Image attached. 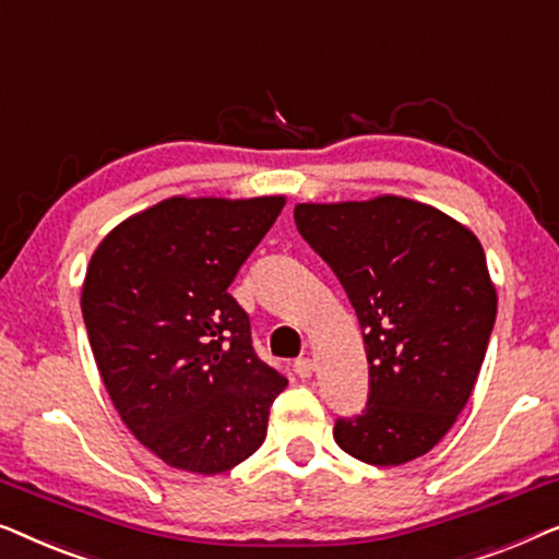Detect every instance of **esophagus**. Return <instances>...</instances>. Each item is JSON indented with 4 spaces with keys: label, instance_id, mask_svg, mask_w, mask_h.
Returning a JSON list of instances; mask_svg holds the SVG:
<instances>
[{
    "label": "esophagus",
    "instance_id": "esophagus-1",
    "mask_svg": "<svg viewBox=\"0 0 559 559\" xmlns=\"http://www.w3.org/2000/svg\"><path fill=\"white\" fill-rule=\"evenodd\" d=\"M294 372L298 374V377H311L313 374V359H309V357H301V359H296L294 361Z\"/></svg>",
    "mask_w": 559,
    "mask_h": 559
}]
</instances>
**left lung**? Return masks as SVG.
I'll return each instance as SVG.
<instances>
[{
	"label": "left lung",
	"mask_w": 559,
	"mask_h": 559,
	"mask_svg": "<svg viewBox=\"0 0 559 559\" xmlns=\"http://www.w3.org/2000/svg\"><path fill=\"white\" fill-rule=\"evenodd\" d=\"M294 219L365 336L367 405L336 420V445L372 466L420 459L466 407L497 321L481 242L445 212L395 194L304 202Z\"/></svg>",
	"instance_id": "obj_1"
}]
</instances>
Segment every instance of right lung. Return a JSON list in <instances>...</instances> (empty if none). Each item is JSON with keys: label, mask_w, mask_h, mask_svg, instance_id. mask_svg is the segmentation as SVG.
<instances>
[{"label": "right lung", "mask_w": 559, "mask_h": 559, "mask_svg": "<svg viewBox=\"0 0 559 559\" xmlns=\"http://www.w3.org/2000/svg\"><path fill=\"white\" fill-rule=\"evenodd\" d=\"M286 198H169L116 225L83 281L98 372L126 428L171 468L223 474L265 440L288 380L227 294Z\"/></svg>", "instance_id": "obj_1"}]
</instances>
